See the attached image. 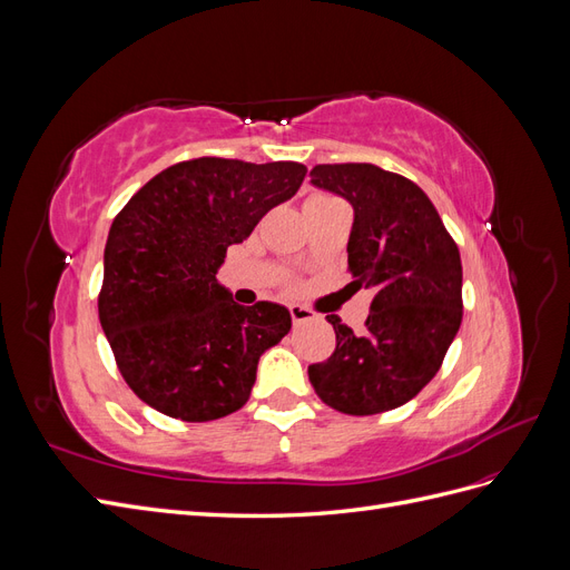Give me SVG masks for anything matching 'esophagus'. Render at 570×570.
<instances>
[{
	"instance_id": "esophagus-1",
	"label": "esophagus",
	"mask_w": 570,
	"mask_h": 570,
	"mask_svg": "<svg viewBox=\"0 0 570 570\" xmlns=\"http://www.w3.org/2000/svg\"><path fill=\"white\" fill-rule=\"evenodd\" d=\"M289 316H292V323H295V325H302V323H308V321L316 318V314L312 312V308L299 306V304H292L289 306Z\"/></svg>"
}]
</instances>
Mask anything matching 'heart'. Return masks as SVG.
<instances>
[{"mask_svg": "<svg viewBox=\"0 0 570 570\" xmlns=\"http://www.w3.org/2000/svg\"><path fill=\"white\" fill-rule=\"evenodd\" d=\"M321 199H327V197H316V199H312V202H321ZM312 202H308V204H312Z\"/></svg>", "mask_w": 570, "mask_h": 570, "instance_id": "heart-1", "label": "heart"}]
</instances>
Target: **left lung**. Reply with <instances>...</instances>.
<instances>
[{
    "instance_id": "1",
    "label": "left lung",
    "mask_w": 570,
    "mask_h": 570,
    "mask_svg": "<svg viewBox=\"0 0 570 570\" xmlns=\"http://www.w3.org/2000/svg\"><path fill=\"white\" fill-rule=\"evenodd\" d=\"M308 176L352 204L350 285L375 292L364 333L325 316L337 344L308 366V381L327 406L373 416L413 400L440 371L463 314L459 247L404 176L373 164H321Z\"/></svg>"
}]
</instances>
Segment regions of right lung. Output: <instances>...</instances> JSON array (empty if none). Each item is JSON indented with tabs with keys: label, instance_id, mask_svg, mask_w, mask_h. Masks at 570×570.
Masks as SVG:
<instances>
[{
	"label": "right lung",
	"instance_id": "right-lung-1",
	"mask_svg": "<svg viewBox=\"0 0 570 570\" xmlns=\"http://www.w3.org/2000/svg\"><path fill=\"white\" fill-rule=\"evenodd\" d=\"M306 166L202 157L168 166L114 218L99 323L145 404L204 423L249 400L258 358L292 327L281 304H237L216 281L230 245L295 197Z\"/></svg>",
	"mask_w": 570,
	"mask_h": 570
}]
</instances>
